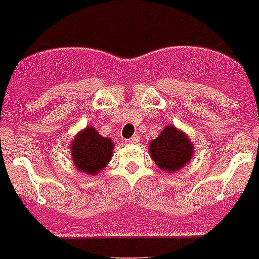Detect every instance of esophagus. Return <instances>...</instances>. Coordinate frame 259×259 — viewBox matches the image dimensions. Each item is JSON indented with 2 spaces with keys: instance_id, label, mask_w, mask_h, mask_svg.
Listing matches in <instances>:
<instances>
[{
  "instance_id": "obj_1",
  "label": "esophagus",
  "mask_w": 259,
  "mask_h": 259,
  "mask_svg": "<svg viewBox=\"0 0 259 259\" xmlns=\"http://www.w3.org/2000/svg\"><path fill=\"white\" fill-rule=\"evenodd\" d=\"M138 142H139V135H134L131 139L127 140V143H130V144H136Z\"/></svg>"
}]
</instances>
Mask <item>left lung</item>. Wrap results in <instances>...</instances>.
<instances>
[{"label": "left lung", "mask_w": 259, "mask_h": 259, "mask_svg": "<svg viewBox=\"0 0 259 259\" xmlns=\"http://www.w3.org/2000/svg\"><path fill=\"white\" fill-rule=\"evenodd\" d=\"M151 158L162 171L174 174L182 169L194 156V144L186 132L172 124L164 127L156 139L148 144Z\"/></svg>", "instance_id": "1"}]
</instances>
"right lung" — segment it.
I'll return each instance as SVG.
<instances>
[{
  "label": "right lung",
  "mask_w": 259,
  "mask_h": 259,
  "mask_svg": "<svg viewBox=\"0 0 259 259\" xmlns=\"http://www.w3.org/2000/svg\"><path fill=\"white\" fill-rule=\"evenodd\" d=\"M115 143L101 136L92 125L76 134L69 150L74 167L87 175H97L108 164L113 154Z\"/></svg>",
  "instance_id": "add662e5"
}]
</instances>
